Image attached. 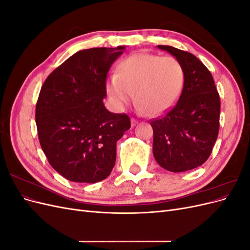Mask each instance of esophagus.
I'll return each mask as SVG.
<instances>
[{"mask_svg": "<svg viewBox=\"0 0 250 250\" xmlns=\"http://www.w3.org/2000/svg\"><path fill=\"white\" fill-rule=\"evenodd\" d=\"M137 124H138V121L132 118V119H131V126H132V127H134L135 125H137Z\"/></svg>", "mask_w": 250, "mask_h": 250, "instance_id": "34e87169", "label": "esophagus"}]
</instances>
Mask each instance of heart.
<instances>
[{
    "instance_id": "heart-1",
    "label": "heart",
    "mask_w": 250,
    "mask_h": 250,
    "mask_svg": "<svg viewBox=\"0 0 250 250\" xmlns=\"http://www.w3.org/2000/svg\"><path fill=\"white\" fill-rule=\"evenodd\" d=\"M184 83V67L176 58L135 53L120 62L117 76L108 82L107 93L118 109L129 104L134 93L139 110L157 116L177 101Z\"/></svg>"
}]
</instances>
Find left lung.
<instances>
[{"label": "left lung", "instance_id": "obj_1", "mask_svg": "<svg viewBox=\"0 0 250 250\" xmlns=\"http://www.w3.org/2000/svg\"><path fill=\"white\" fill-rule=\"evenodd\" d=\"M181 63L185 83L167 115L151 121L153 155L162 168L185 172L206 163L218 137L220 98L208 67L195 55L171 46H157Z\"/></svg>", "mask_w": 250, "mask_h": 250}]
</instances>
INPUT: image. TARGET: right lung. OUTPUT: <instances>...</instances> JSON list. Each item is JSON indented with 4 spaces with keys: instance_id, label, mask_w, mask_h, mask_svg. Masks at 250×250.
Segmentation results:
<instances>
[{
    "instance_id": "right-lung-1",
    "label": "right lung",
    "mask_w": 250,
    "mask_h": 250,
    "mask_svg": "<svg viewBox=\"0 0 250 250\" xmlns=\"http://www.w3.org/2000/svg\"><path fill=\"white\" fill-rule=\"evenodd\" d=\"M125 46L75 53L42 86L35 122L43 153L67 180L95 184L116 163L117 142L130 128L125 113L104 106L106 77Z\"/></svg>"
}]
</instances>
